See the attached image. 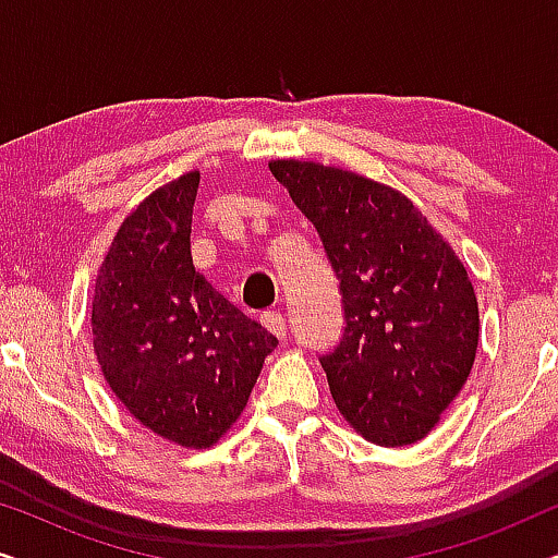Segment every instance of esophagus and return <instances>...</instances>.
<instances>
[{"mask_svg":"<svg viewBox=\"0 0 558 558\" xmlns=\"http://www.w3.org/2000/svg\"><path fill=\"white\" fill-rule=\"evenodd\" d=\"M262 325L269 332L277 335V338H284V335H287V319H284V315H281V312H274V310L271 312H264Z\"/></svg>","mask_w":558,"mask_h":558,"instance_id":"34e87169","label":"esophagus"}]
</instances>
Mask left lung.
<instances>
[{
	"instance_id": "left-lung-1",
	"label": "left lung",
	"mask_w": 558,
	"mask_h": 558,
	"mask_svg": "<svg viewBox=\"0 0 558 558\" xmlns=\"http://www.w3.org/2000/svg\"><path fill=\"white\" fill-rule=\"evenodd\" d=\"M340 281L345 330L319 357L335 407L380 447L424 439L462 391L480 340L460 258L414 203L361 174L277 159Z\"/></svg>"
}]
</instances>
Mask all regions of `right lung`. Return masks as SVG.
<instances>
[{
  "mask_svg": "<svg viewBox=\"0 0 558 558\" xmlns=\"http://www.w3.org/2000/svg\"><path fill=\"white\" fill-rule=\"evenodd\" d=\"M197 185L201 172L182 174L126 216L90 310L106 384L136 422L190 449L231 429L279 342L195 271Z\"/></svg>",
  "mask_w": 558,
  "mask_h": 558,
  "instance_id": "1",
  "label": "right lung"
}]
</instances>
